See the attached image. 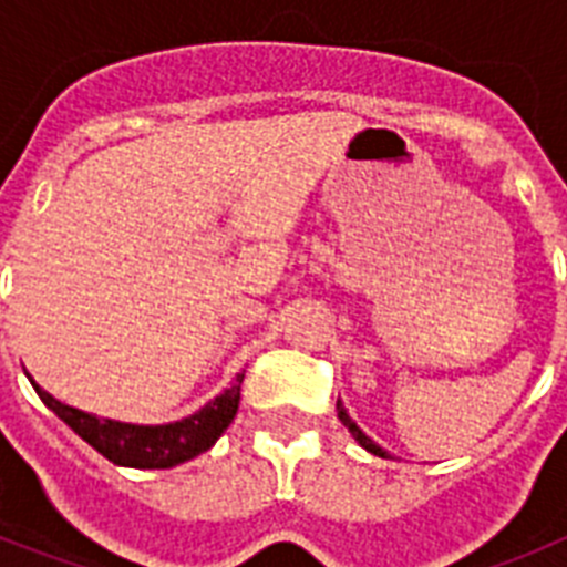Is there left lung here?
Here are the masks:
<instances>
[{"label":"left lung","instance_id":"obj_1","mask_svg":"<svg viewBox=\"0 0 567 567\" xmlns=\"http://www.w3.org/2000/svg\"><path fill=\"white\" fill-rule=\"evenodd\" d=\"M338 417H340V423H343V425H346V429H349V432H352V437H354V440H358V443H360V445H363L365 452H369V454H374V457H383V460H394V457H392V454L385 452V449H380V445H378V443H374V440H372V437H369V434H363V429H360V425H358V423H354V420H352V417H349V412H346V405H343V403H340V400H338Z\"/></svg>","mask_w":567,"mask_h":567}]
</instances>
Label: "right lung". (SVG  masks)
I'll use <instances>...</instances> for the list:
<instances>
[{
    "label": "right lung",
    "mask_w": 567,
    "mask_h": 567,
    "mask_svg": "<svg viewBox=\"0 0 567 567\" xmlns=\"http://www.w3.org/2000/svg\"><path fill=\"white\" fill-rule=\"evenodd\" d=\"M30 383L50 412L64 420L84 443L93 445L110 463L124 465V468H173V465L187 463V460L213 449L215 440L227 432L229 423L238 414L244 372L235 374L233 385L224 389L218 398L209 400L207 405H202L198 412L164 425H138L96 417V414L82 412V409L64 405L62 400L44 392L33 378H30Z\"/></svg>",
    "instance_id": "right-lung-1"
}]
</instances>
